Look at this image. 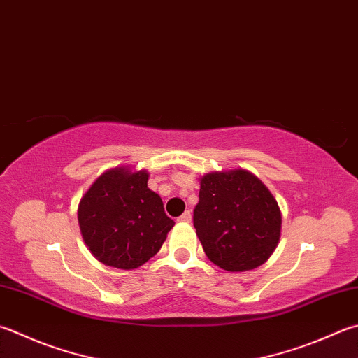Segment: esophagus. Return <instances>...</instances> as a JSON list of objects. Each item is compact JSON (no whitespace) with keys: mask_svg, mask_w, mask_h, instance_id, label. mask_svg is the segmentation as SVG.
Returning <instances> with one entry per match:
<instances>
[{"mask_svg":"<svg viewBox=\"0 0 358 358\" xmlns=\"http://www.w3.org/2000/svg\"><path fill=\"white\" fill-rule=\"evenodd\" d=\"M178 221H180V222H190V221H192V212H190V210L184 212V213H182L180 217L178 218Z\"/></svg>","mask_w":358,"mask_h":358,"instance_id":"esophagus-1","label":"esophagus"}]
</instances>
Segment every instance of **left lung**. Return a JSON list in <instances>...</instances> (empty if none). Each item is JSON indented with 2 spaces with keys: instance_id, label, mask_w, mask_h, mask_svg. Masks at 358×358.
Wrapping results in <instances>:
<instances>
[{
  "instance_id": "obj_1",
  "label": "left lung",
  "mask_w": 358,
  "mask_h": 358,
  "mask_svg": "<svg viewBox=\"0 0 358 358\" xmlns=\"http://www.w3.org/2000/svg\"><path fill=\"white\" fill-rule=\"evenodd\" d=\"M199 180L193 224L208 260L231 273L263 265L278 248L282 227L271 192L241 168L207 173Z\"/></svg>"
}]
</instances>
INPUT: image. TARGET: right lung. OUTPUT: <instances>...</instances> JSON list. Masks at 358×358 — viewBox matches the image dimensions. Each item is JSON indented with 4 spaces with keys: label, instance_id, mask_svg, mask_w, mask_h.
<instances>
[{
    "label": "right lung",
    "instance_id": "right-lung-1",
    "mask_svg": "<svg viewBox=\"0 0 358 358\" xmlns=\"http://www.w3.org/2000/svg\"><path fill=\"white\" fill-rule=\"evenodd\" d=\"M146 170L115 166L85 192L78 207L87 248L107 266L136 269L159 252L174 221L157 193L148 188Z\"/></svg>",
    "mask_w": 358,
    "mask_h": 358
}]
</instances>
